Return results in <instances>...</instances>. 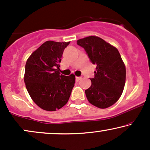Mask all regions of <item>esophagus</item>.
<instances>
[{"label": "esophagus", "mask_w": 150, "mask_h": 150, "mask_svg": "<svg viewBox=\"0 0 150 150\" xmlns=\"http://www.w3.org/2000/svg\"><path fill=\"white\" fill-rule=\"evenodd\" d=\"M81 79V77H80V76H76V81H79Z\"/></svg>", "instance_id": "esophagus-1"}]
</instances>
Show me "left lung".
<instances>
[{
    "label": "left lung",
    "instance_id": "1",
    "mask_svg": "<svg viewBox=\"0 0 150 150\" xmlns=\"http://www.w3.org/2000/svg\"><path fill=\"white\" fill-rule=\"evenodd\" d=\"M89 60L96 65L91 85L85 90L89 103L100 108L112 106L119 100L126 83V67L116 48L102 39L89 36L77 41Z\"/></svg>",
    "mask_w": 150,
    "mask_h": 150
}]
</instances>
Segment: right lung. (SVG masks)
Returning a JSON list of instances; mask_svg holds the SVG:
<instances>
[{
	"label": "right lung",
	"mask_w": 150,
	"mask_h": 150,
	"mask_svg": "<svg viewBox=\"0 0 150 150\" xmlns=\"http://www.w3.org/2000/svg\"><path fill=\"white\" fill-rule=\"evenodd\" d=\"M69 44L47 41L26 61V89L35 103L45 110L54 111L62 108L74 87V75L65 76L59 71L63 50Z\"/></svg>",
	"instance_id": "obj_1"
}]
</instances>
